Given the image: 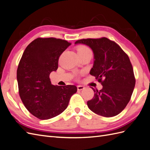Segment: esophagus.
I'll return each instance as SVG.
<instances>
[{
	"label": "esophagus",
	"mask_w": 150,
	"mask_h": 150,
	"mask_svg": "<svg viewBox=\"0 0 150 150\" xmlns=\"http://www.w3.org/2000/svg\"><path fill=\"white\" fill-rule=\"evenodd\" d=\"M78 91H81V90H83L84 89V86H82V85H78Z\"/></svg>",
	"instance_id": "obj_1"
}]
</instances>
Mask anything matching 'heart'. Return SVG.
<instances>
[{
    "instance_id": "heart-1",
    "label": "heart",
    "mask_w": 150,
    "mask_h": 150,
    "mask_svg": "<svg viewBox=\"0 0 150 150\" xmlns=\"http://www.w3.org/2000/svg\"><path fill=\"white\" fill-rule=\"evenodd\" d=\"M77 51H78V54H84L88 52H91V49L88 47L84 46V45H81V46H79L78 47H77Z\"/></svg>"
}]
</instances>
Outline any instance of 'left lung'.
<instances>
[{
    "instance_id": "left-lung-1",
    "label": "left lung",
    "mask_w": 150,
    "mask_h": 150,
    "mask_svg": "<svg viewBox=\"0 0 150 150\" xmlns=\"http://www.w3.org/2000/svg\"><path fill=\"white\" fill-rule=\"evenodd\" d=\"M75 44H84L92 49L94 62L90 74L103 85L99 91L92 88L94 95L87 102L88 108L104 117L120 114L129 103L136 82L128 56L106 38L79 39Z\"/></svg>"
}]
</instances>
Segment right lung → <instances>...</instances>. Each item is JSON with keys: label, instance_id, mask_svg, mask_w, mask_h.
<instances>
[{"label": "right lung", "instance_id": "right-lung-1", "mask_svg": "<svg viewBox=\"0 0 150 150\" xmlns=\"http://www.w3.org/2000/svg\"><path fill=\"white\" fill-rule=\"evenodd\" d=\"M71 44L61 39L39 38L27 46L19 61V96L27 110L40 120L60 115L77 91L76 86H54L49 78L51 72L57 69L60 56Z\"/></svg>", "mask_w": 150, "mask_h": 150}]
</instances>
